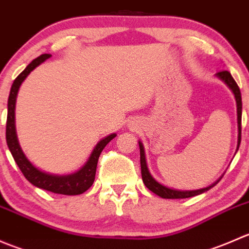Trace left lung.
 Segmentation results:
<instances>
[{
	"label": "left lung",
	"mask_w": 249,
	"mask_h": 249,
	"mask_svg": "<svg viewBox=\"0 0 249 249\" xmlns=\"http://www.w3.org/2000/svg\"><path fill=\"white\" fill-rule=\"evenodd\" d=\"M215 77L218 79L222 80L233 94L236 101V107H237V148H236V152L238 150V147H240L241 142V118H242V99H241V91L238 85L236 84V82L233 80V78L230 74V72L228 71H220L215 74ZM140 145V161H141V173H142V179L143 183H144L145 187L153 192L154 194H157L158 196L162 197V199H187V197L196 196V195L202 194V193L207 192L211 188L214 187L219 179L217 182H214L213 184L208 185V187L202 188V189H196V190H179V189H173V188H169L166 185L161 184V183L158 182L154 177L152 176V173L149 172V169H148L147 160H145V153H144V147H143V143L139 141Z\"/></svg>",
	"instance_id": "obj_1"
}]
</instances>
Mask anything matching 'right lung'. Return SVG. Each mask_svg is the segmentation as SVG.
<instances>
[{
    "label": "right lung",
    "instance_id": "add662e5",
    "mask_svg": "<svg viewBox=\"0 0 249 249\" xmlns=\"http://www.w3.org/2000/svg\"><path fill=\"white\" fill-rule=\"evenodd\" d=\"M52 56L50 54H42L37 59L32 60L26 69L16 78L11 88L8 97V113H7V126H6V140L7 145L16 160L17 165L19 166L20 171L25 176L27 180L35 187L41 188V189L48 190V192L55 193V194L62 195H79L87 192L92 185L95 179V173H96L97 161L104 148L117 136V134H110L102 139L95 145L94 150L90 154L88 161L80 167L79 170L70 175H54L46 171H42L38 167L35 166L31 161L26 158V155L22 152L21 147L19 144L17 136L16 129V104L18 91L20 89V85L22 84L26 77L36 69L37 66L46 61L47 59Z\"/></svg>",
    "mask_w": 249,
    "mask_h": 249
}]
</instances>
